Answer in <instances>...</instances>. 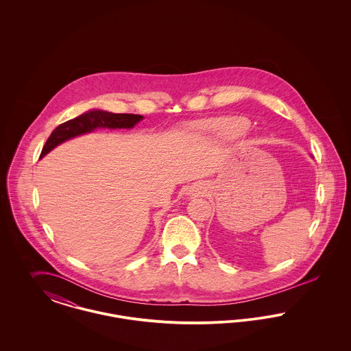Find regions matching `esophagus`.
<instances>
[{"label":"esophagus","instance_id":"34e87169","mask_svg":"<svg viewBox=\"0 0 351 351\" xmlns=\"http://www.w3.org/2000/svg\"><path fill=\"white\" fill-rule=\"evenodd\" d=\"M191 193H195V195H196V193H199V192H197L196 189H191Z\"/></svg>","mask_w":351,"mask_h":351}]
</instances>
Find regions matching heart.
<instances>
[{
  "instance_id": "b5f03b06",
  "label": "heart",
  "mask_w": 351,
  "mask_h": 351,
  "mask_svg": "<svg viewBox=\"0 0 351 351\" xmlns=\"http://www.w3.org/2000/svg\"><path fill=\"white\" fill-rule=\"evenodd\" d=\"M250 129V121L239 116L209 118L195 122L188 126L189 133L195 136L215 142L230 143L243 138Z\"/></svg>"
}]
</instances>
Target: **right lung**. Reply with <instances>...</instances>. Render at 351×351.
Here are the masks:
<instances>
[{
  "label": "right lung",
  "instance_id": "1",
  "mask_svg": "<svg viewBox=\"0 0 351 351\" xmlns=\"http://www.w3.org/2000/svg\"><path fill=\"white\" fill-rule=\"evenodd\" d=\"M142 119L143 116L139 114H116L100 109L89 110L79 117L59 125L45 143L40 152V159L56 146L75 136L92 133L96 129H133Z\"/></svg>",
  "mask_w": 351,
  "mask_h": 351
}]
</instances>
